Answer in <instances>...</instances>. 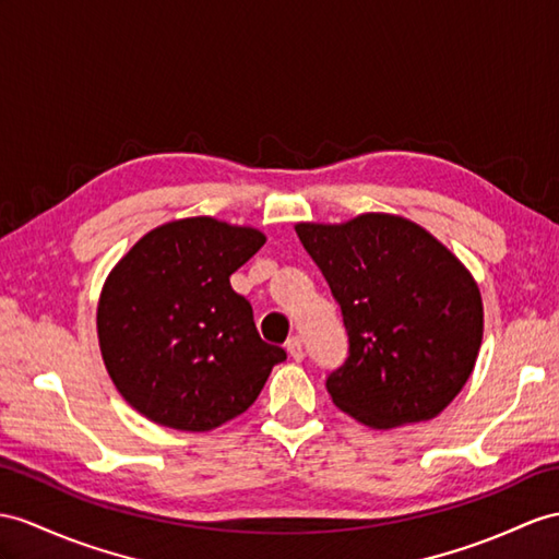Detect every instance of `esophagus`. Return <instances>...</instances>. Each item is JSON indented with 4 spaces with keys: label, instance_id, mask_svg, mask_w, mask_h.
Returning a JSON list of instances; mask_svg holds the SVG:
<instances>
[{
    "label": "esophagus",
    "instance_id": "obj_1",
    "mask_svg": "<svg viewBox=\"0 0 559 559\" xmlns=\"http://www.w3.org/2000/svg\"><path fill=\"white\" fill-rule=\"evenodd\" d=\"M284 348H287V353L294 360H304V356H306L304 344H301V338H298V336H289L287 344H284Z\"/></svg>",
    "mask_w": 559,
    "mask_h": 559
}]
</instances>
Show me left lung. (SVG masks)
Listing matches in <instances>:
<instances>
[{"mask_svg": "<svg viewBox=\"0 0 559 559\" xmlns=\"http://www.w3.org/2000/svg\"><path fill=\"white\" fill-rule=\"evenodd\" d=\"M296 235L348 334V358L326 377L334 405L372 429L437 417L465 386L481 346L484 306L467 267L401 215L298 223Z\"/></svg>", "mask_w": 559, "mask_h": 559, "instance_id": "obj_1", "label": "left lung"}]
</instances>
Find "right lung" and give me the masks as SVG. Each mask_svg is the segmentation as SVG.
Masks as SVG:
<instances>
[{
  "label": "right lung",
  "instance_id": "obj_1",
  "mask_svg": "<svg viewBox=\"0 0 559 559\" xmlns=\"http://www.w3.org/2000/svg\"><path fill=\"white\" fill-rule=\"evenodd\" d=\"M265 243L253 227L185 217L144 235L108 275L97 332L120 396L156 425L209 431L249 411L287 360L255 332L229 275Z\"/></svg>",
  "mask_w": 559,
  "mask_h": 559
}]
</instances>
